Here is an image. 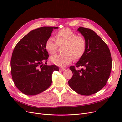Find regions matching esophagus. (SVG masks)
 <instances>
[{
    "mask_svg": "<svg viewBox=\"0 0 122 122\" xmlns=\"http://www.w3.org/2000/svg\"><path fill=\"white\" fill-rule=\"evenodd\" d=\"M60 70L61 71H64V70H66V68H60Z\"/></svg>",
    "mask_w": 122,
    "mask_h": 122,
    "instance_id": "1",
    "label": "esophagus"
}]
</instances>
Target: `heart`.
I'll list each match as a JSON object with an SVG mask.
<instances>
[{"label":"heart","mask_w":122,"mask_h":122,"mask_svg":"<svg viewBox=\"0 0 122 122\" xmlns=\"http://www.w3.org/2000/svg\"><path fill=\"white\" fill-rule=\"evenodd\" d=\"M56 41L50 37L45 43V48L50 54L55 53L58 46H63V54L51 56L50 61L59 66L64 67L70 64L73 59H81L86 50V41L84 37L77 34L69 28H63L56 34Z\"/></svg>","instance_id":"heart-1"}]
</instances>
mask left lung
Returning a JSON list of instances; mask_svg holds the SVG:
<instances>
[{
  "label": "left lung",
  "instance_id": "obj_1",
  "mask_svg": "<svg viewBox=\"0 0 122 122\" xmlns=\"http://www.w3.org/2000/svg\"><path fill=\"white\" fill-rule=\"evenodd\" d=\"M86 41L84 55L70 69L73 73L68 81L69 86L79 94L90 95L104 87L112 69V58L106 43L90 29L80 27L77 29ZM82 67L81 70L76 67Z\"/></svg>",
  "mask_w": 122,
  "mask_h": 122
}]
</instances>
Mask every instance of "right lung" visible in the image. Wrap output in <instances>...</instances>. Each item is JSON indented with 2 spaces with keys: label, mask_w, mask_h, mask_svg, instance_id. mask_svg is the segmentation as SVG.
Masks as SVG:
<instances>
[{
  "label": "right lung",
  "mask_w": 122,
  "mask_h": 122,
  "mask_svg": "<svg viewBox=\"0 0 122 122\" xmlns=\"http://www.w3.org/2000/svg\"><path fill=\"white\" fill-rule=\"evenodd\" d=\"M58 28L43 27L32 30L15 46L11 73L15 86L24 94L35 95L46 90L52 83L53 72L59 70L56 65L46 64L49 54L45 48L53 29Z\"/></svg>",
  "instance_id": "right-lung-1"
}]
</instances>
